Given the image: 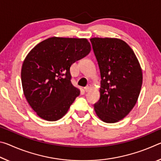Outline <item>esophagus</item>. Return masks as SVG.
<instances>
[{
    "label": "esophagus",
    "mask_w": 161,
    "mask_h": 161,
    "mask_svg": "<svg viewBox=\"0 0 161 161\" xmlns=\"http://www.w3.org/2000/svg\"><path fill=\"white\" fill-rule=\"evenodd\" d=\"M90 89H91V85H90V84H88V85H87L86 86H85V87H84V91H85L86 92H89V90H90Z\"/></svg>",
    "instance_id": "esophagus-1"
}]
</instances>
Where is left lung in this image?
Here are the masks:
<instances>
[{
	"mask_svg": "<svg viewBox=\"0 0 161 161\" xmlns=\"http://www.w3.org/2000/svg\"><path fill=\"white\" fill-rule=\"evenodd\" d=\"M101 74L100 99L94 104L100 119L116 123L134 107L143 81L142 70L134 52L117 38L90 39Z\"/></svg>",
	"mask_w": 161,
	"mask_h": 161,
	"instance_id": "obj_1",
	"label": "left lung"
}]
</instances>
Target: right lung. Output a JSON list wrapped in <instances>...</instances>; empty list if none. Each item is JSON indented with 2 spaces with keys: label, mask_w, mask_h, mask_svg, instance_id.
Segmentation results:
<instances>
[{
  "label": "right lung",
  "mask_w": 161,
  "mask_h": 161,
  "mask_svg": "<svg viewBox=\"0 0 161 161\" xmlns=\"http://www.w3.org/2000/svg\"><path fill=\"white\" fill-rule=\"evenodd\" d=\"M90 51L85 38L53 37L28 53L22 66V86L30 106L40 118L54 121L66 114L80 94L71 82L70 67Z\"/></svg>",
  "instance_id": "1"
}]
</instances>
